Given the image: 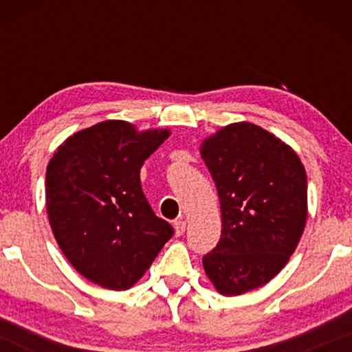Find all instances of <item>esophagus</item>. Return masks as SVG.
Segmentation results:
<instances>
[{
  "mask_svg": "<svg viewBox=\"0 0 352 352\" xmlns=\"http://www.w3.org/2000/svg\"><path fill=\"white\" fill-rule=\"evenodd\" d=\"M173 228H175V235L182 236L185 233V221L184 220L173 221Z\"/></svg>",
  "mask_w": 352,
  "mask_h": 352,
  "instance_id": "obj_1",
  "label": "esophagus"
}]
</instances>
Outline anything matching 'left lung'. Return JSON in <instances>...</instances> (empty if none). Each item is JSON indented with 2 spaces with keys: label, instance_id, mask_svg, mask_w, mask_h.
Masks as SVG:
<instances>
[{
  "label": "left lung",
  "instance_id": "left-lung-1",
  "mask_svg": "<svg viewBox=\"0 0 352 352\" xmlns=\"http://www.w3.org/2000/svg\"><path fill=\"white\" fill-rule=\"evenodd\" d=\"M217 185L221 236L204 268L221 294L260 288L288 263L308 218L300 157L265 129L230 124L200 147Z\"/></svg>",
  "mask_w": 352,
  "mask_h": 352
}]
</instances>
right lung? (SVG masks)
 Masks as SVG:
<instances>
[{"label": "right lung", "mask_w": 352, "mask_h": 352, "mask_svg": "<svg viewBox=\"0 0 352 352\" xmlns=\"http://www.w3.org/2000/svg\"><path fill=\"white\" fill-rule=\"evenodd\" d=\"M168 135L106 120L66 139L47 164L46 208L56 241L102 288L134 286L173 235L140 185L144 162Z\"/></svg>", "instance_id": "obj_1"}]
</instances>
